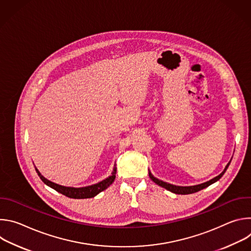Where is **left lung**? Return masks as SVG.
I'll use <instances>...</instances> for the list:
<instances>
[{
    "label": "left lung",
    "instance_id": "left-lung-1",
    "mask_svg": "<svg viewBox=\"0 0 251 251\" xmlns=\"http://www.w3.org/2000/svg\"><path fill=\"white\" fill-rule=\"evenodd\" d=\"M229 164H230V162L226 165V169L224 170V172H223L221 175H219L218 176L213 177L212 180H210V181H208V182H205V183H203V184L197 185V186H192V187H178V186H174V185H171V184H168V183H165V182H163V181L158 180V178H156L155 176H152L151 173H149V176H150L151 180H152L154 183H156L157 185L161 186L162 188H165L166 190H168V191H170V192H172V193H174V194H176V195H189V194L197 193V192H199V191H201V190H202V189L208 187L209 185H211V184H213V183H216L217 181H219L220 178L224 176V174L226 173V169L228 168Z\"/></svg>",
    "mask_w": 251,
    "mask_h": 251
}]
</instances>
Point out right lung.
Listing matches in <instances>:
<instances>
[{"label":"right lung","instance_id":"add662e5","mask_svg":"<svg viewBox=\"0 0 251 251\" xmlns=\"http://www.w3.org/2000/svg\"><path fill=\"white\" fill-rule=\"evenodd\" d=\"M35 171H37L39 176L41 177V180L46 185H48L49 187L52 188L56 192L64 195V196H66L68 198H71V199H88V198H93L97 194H99L100 192H102L105 189L108 188L114 182L115 177H116V176H115L116 168H114L112 175L110 176L107 177V178H105V180H103L102 182L98 183V184H95V185H92V186H89V187H85V188H68V187L59 186L57 184H54V183L47 180V178L45 176H43L41 175V173L37 169H35Z\"/></svg>","mask_w":251,"mask_h":251}]
</instances>
